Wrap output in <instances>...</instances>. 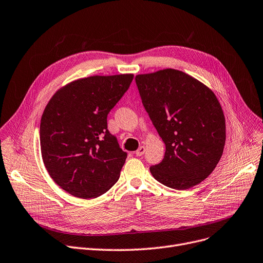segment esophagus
Returning <instances> with one entry per match:
<instances>
[{"label": "esophagus", "instance_id": "esophagus-1", "mask_svg": "<svg viewBox=\"0 0 263 263\" xmlns=\"http://www.w3.org/2000/svg\"><path fill=\"white\" fill-rule=\"evenodd\" d=\"M144 154H145V147L144 146H141L139 149L136 150V153H135V155L137 157H142Z\"/></svg>", "mask_w": 263, "mask_h": 263}]
</instances>
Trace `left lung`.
Wrapping results in <instances>:
<instances>
[{
	"label": "left lung",
	"mask_w": 263,
	"mask_h": 263,
	"mask_svg": "<svg viewBox=\"0 0 263 263\" xmlns=\"http://www.w3.org/2000/svg\"><path fill=\"white\" fill-rule=\"evenodd\" d=\"M135 82L166 147L162 162L150 166L151 175L175 190L200 183L216 167L226 141L225 117L214 92L175 69L139 74Z\"/></svg>",
	"instance_id": "obj_1"
}]
</instances>
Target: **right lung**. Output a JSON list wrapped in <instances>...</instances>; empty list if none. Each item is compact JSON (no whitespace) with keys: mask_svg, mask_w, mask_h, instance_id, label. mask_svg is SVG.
Listing matches in <instances>:
<instances>
[{"mask_svg":"<svg viewBox=\"0 0 263 263\" xmlns=\"http://www.w3.org/2000/svg\"><path fill=\"white\" fill-rule=\"evenodd\" d=\"M133 74L80 79L55 92L40 122L45 166L58 185L79 198H96L119 179L128 154L107 130V114Z\"/></svg>","mask_w":263,"mask_h":263,"instance_id":"add662e5","label":"right lung"}]
</instances>
